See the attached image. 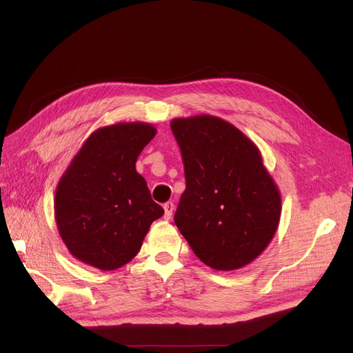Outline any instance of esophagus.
I'll list each match as a JSON object with an SVG mask.
<instances>
[{
    "label": "esophagus",
    "mask_w": 353,
    "mask_h": 353,
    "mask_svg": "<svg viewBox=\"0 0 353 353\" xmlns=\"http://www.w3.org/2000/svg\"><path fill=\"white\" fill-rule=\"evenodd\" d=\"M163 209H165V219H170L172 218V213H174V210H175V205L172 201H168V203H165V206H163Z\"/></svg>",
    "instance_id": "1"
}]
</instances>
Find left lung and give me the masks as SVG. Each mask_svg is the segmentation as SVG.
<instances>
[{
  "instance_id": "obj_1",
  "label": "left lung",
  "mask_w": 353,
  "mask_h": 353,
  "mask_svg": "<svg viewBox=\"0 0 353 353\" xmlns=\"http://www.w3.org/2000/svg\"><path fill=\"white\" fill-rule=\"evenodd\" d=\"M170 128L187 181L174 218L179 232L210 268H243L268 248L281 216L280 190L261 150L218 116L175 117Z\"/></svg>"
}]
</instances>
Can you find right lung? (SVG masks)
Returning a JSON list of instances; mask_svg holds the SVG:
<instances>
[{
  "label": "right lung",
  "mask_w": 353,
  "mask_h": 353,
  "mask_svg": "<svg viewBox=\"0 0 353 353\" xmlns=\"http://www.w3.org/2000/svg\"><path fill=\"white\" fill-rule=\"evenodd\" d=\"M156 132L147 122L101 126L70 160L56 188L54 218L74 259L103 271L121 268L165 213L135 169Z\"/></svg>",
  "instance_id": "1"
}]
</instances>
